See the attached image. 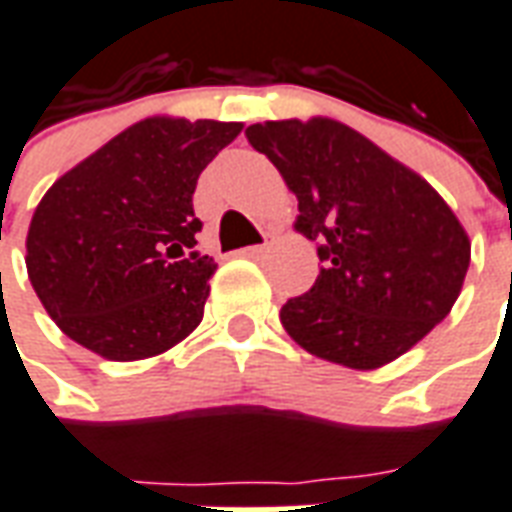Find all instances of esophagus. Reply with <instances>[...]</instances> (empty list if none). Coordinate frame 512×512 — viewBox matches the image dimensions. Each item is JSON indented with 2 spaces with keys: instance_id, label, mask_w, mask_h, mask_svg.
<instances>
[{
  "instance_id": "34e87169",
  "label": "esophagus",
  "mask_w": 512,
  "mask_h": 512,
  "mask_svg": "<svg viewBox=\"0 0 512 512\" xmlns=\"http://www.w3.org/2000/svg\"><path fill=\"white\" fill-rule=\"evenodd\" d=\"M271 244H274V238L266 236V241L263 244H255V246H246V249H241L238 255H244V257H263L271 249Z\"/></svg>"
}]
</instances>
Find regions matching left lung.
<instances>
[{"instance_id":"left-lung-1","label":"left lung","mask_w":512,"mask_h":512,"mask_svg":"<svg viewBox=\"0 0 512 512\" xmlns=\"http://www.w3.org/2000/svg\"><path fill=\"white\" fill-rule=\"evenodd\" d=\"M246 138L298 198L293 227L323 260L312 290L279 312L295 344L369 372L448 317L472 244L429 181L328 116L263 121Z\"/></svg>"}]
</instances>
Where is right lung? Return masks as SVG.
Here are the masks:
<instances>
[{
	"mask_svg": "<svg viewBox=\"0 0 512 512\" xmlns=\"http://www.w3.org/2000/svg\"><path fill=\"white\" fill-rule=\"evenodd\" d=\"M241 130L149 116L45 192L26 233V274L73 342L108 361H143L198 328L217 266L192 252V195Z\"/></svg>",
	"mask_w": 512,
	"mask_h": 512,
	"instance_id": "add662e5",
	"label": "right lung"
}]
</instances>
